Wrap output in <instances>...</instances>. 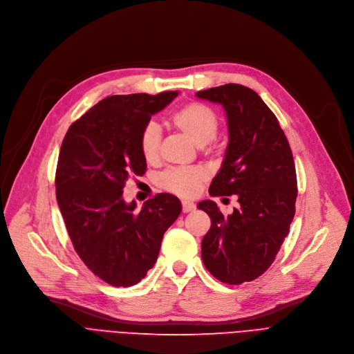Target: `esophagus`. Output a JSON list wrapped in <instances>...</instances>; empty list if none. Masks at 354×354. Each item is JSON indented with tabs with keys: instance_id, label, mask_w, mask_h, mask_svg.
<instances>
[{
	"instance_id": "esophagus-1",
	"label": "esophagus",
	"mask_w": 354,
	"mask_h": 354,
	"mask_svg": "<svg viewBox=\"0 0 354 354\" xmlns=\"http://www.w3.org/2000/svg\"><path fill=\"white\" fill-rule=\"evenodd\" d=\"M195 203H192V202H187V201H183L182 202V212L183 213H189V212H194L195 210Z\"/></svg>"
}]
</instances>
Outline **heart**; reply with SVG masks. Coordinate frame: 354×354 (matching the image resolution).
<instances>
[{
    "label": "heart",
    "mask_w": 354,
    "mask_h": 354,
    "mask_svg": "<svg viewBox=\"0 0 354 354\" xmlns=\"http://www.w3.org/2000/svg\"><path fill=\"white\" fill-rule=\"evenodd\" d=\"M172 122L178 130L198 147L210 144L218 131V117L210 107L201 103H189L172 115ZM140 147L148 162H155L160 148V128L156 122H148L141 133ZM206 172L199 168H174L159 176L158 183L164 189L182 198L195 196L202 183L206 180Z\"/></svg>",
    "instance_id": "obj_1"
}]
</instances>
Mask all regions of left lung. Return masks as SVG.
I'll use <instances>...</instances> for the list:
<instances>
[{"label":"left lung","instance_id":"obj_1","mask_svg":"<svg viewBox=\"0 0 354 354\" xmlns=\"http://www.w3.org/2000/svg\"><path fill=\"white\" fill-rule=\"evenodd\" d=\"M196 95L221 104L229 127L226 155L209 194L236 195L239 202L229 216L213 201L198 205L212 220L202 260L218 281L240 285L270 268L289 233L298 195L294 156L277 117L254 90L229 83Z\"/></svg>","mask_w":354,"mask_h":354}]
</instances>
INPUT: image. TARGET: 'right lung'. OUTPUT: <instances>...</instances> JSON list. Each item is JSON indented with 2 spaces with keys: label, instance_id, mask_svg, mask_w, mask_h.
<instances>
[{
  "label": "right lung",
  "instance_id": "obj_1",
  "mask_svg": "<svg viewBox=\"0 0 354 354\" xmlns=\"http://www.w3.org/2000/svg\"><path fill=\"white\" fill-rule=\"evenodd\" d=\"M178 94L110 95L63 138L55 178L60 213L82 261L113 286H131L147 275L182 212L169 194H158L140 210L122 199L128 178L147 169L140 147L144 127Z\"/></svg>",
  "mask_w": 354,
  "mask_h": 354
}]
</instances>
